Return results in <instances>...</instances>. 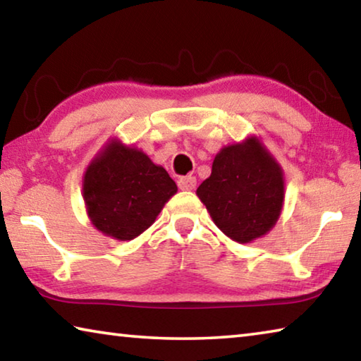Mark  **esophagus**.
<instances>
[{
	"label": "esophagus",
	"instance_id": "34e87169",
	"mask_svg": "<svg viewBox=\"0 0 361 361\" xmlns=\"http://www.w3.org/2000/svg\"><path fill=\"white\" fill-rule=\"evenodd\" d=\"M195 178L191 175L188 176H181V178L178 180V188L181 189V191H192V189L195 188Z\"/></svg>",
	"mask_w": 361,
	"mask_h": 361
}]
</instances>
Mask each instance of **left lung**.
<instances>
[{
  "label": "left lung",
  "instance_id": "left-lung-1",
  "mask_svg": "<svg viewBox=\"0 0 361 361\" xmlns=\"http://www.w3.org/2000/svg\"><path fill=\"white\" fill-rule=\"evenodd\" d=\"M197 195L215 224L239 243L266 235L282 213V167L256 137L224 146Z\"/></svg>",
  "mask_w": 361,
  "mask_h": 361
}]
</instances>
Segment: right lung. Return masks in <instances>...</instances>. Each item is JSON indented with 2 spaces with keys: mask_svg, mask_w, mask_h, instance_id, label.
I'll list each match as a JSON object with an SVG mask.
<instances>
[{
  "mask_svg": "<svg viewBox=\"0 0 361 361\" xmlns=\"http://www.w3.org/2000/svg\"><path fill=\"white\" fill-rule=\"evenodd\" d=\"M176 191L166 169L118 140L95 156L82 181L90 221L105 235L122 242L148 229Z\"/></svg>",
  "mask_w": 361,
  "mask_h": 361,
  "instance_id": "add662e5",
  "label": "right lung"
}]
</instances>
